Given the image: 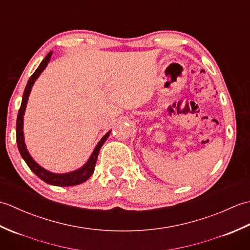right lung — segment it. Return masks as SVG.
Here are the masks:
<instances>
[{
	"label": "right lung",
	"instance_id": "add662e5",
	"mask_svg": "<svg viewBox=\"0 0 250 250\" xmlns=\"http://www.w3.org/2000/svg\"><path fill=\"white\" fill-rule=\"evenodd\" d=\"M52 55V51H50L48 55L45 57V59L41 62V64L39 67L36 68V71L33 73L29 79L28 83H26L24 92H23V97H22V102H21V106L18 111V116H17V124H16V133H17V145H18V149L20 151V155L22 157L25 163L28 164V167L31 168V171L33 172L36 176H39L42 180H44L45 183L49 184V185H54V186H59V187H70V186H76L82 183H84L86 180L91 176L94 167H95V163H97L98 160V156L101 147L103 146L105 141L108 139V136L110 134V131H108L106 133L101 141L98 143V145L95 146L93 152L90 156L89 160L86 162V164H83V167L81 168L76 169V171H73L70 173H64V174H56L47 171L44 167H42L40 164H37L33 158L30 156V153L26 149L25 147V143H24V137H23V115L25 111L26 107V103H28L29 100V95L31 92V89L33 87V84L35 81L39 76L41 75V73L45 70V67L48 64V62L50 60V57Z\"/></svg>",
	"mask_w": 250,
	"mask_h": 250
}]
</instances>
